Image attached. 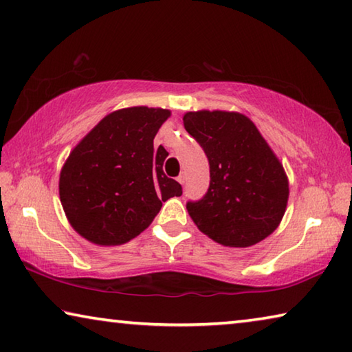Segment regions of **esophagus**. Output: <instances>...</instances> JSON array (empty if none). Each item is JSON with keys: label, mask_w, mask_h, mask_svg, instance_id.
<instances>
[{"label": "esophagus", "mask_w": 352, "mask_h": 352, "mask_svg": "<svg viewBox=\"0 0 352 352\" xmlns=\"http://www.w3.org/2000/svg\"><path fill=\"white\" fill-rule=\"evenodd\" d=\"M177 180H178V183H180V185H185V183H186V175H185V174L178 175Z\"/></svg>", "instance_id": "34e87169"}]
</instances>
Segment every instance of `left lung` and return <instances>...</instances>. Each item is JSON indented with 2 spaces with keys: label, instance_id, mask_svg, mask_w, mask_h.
I'll list each match as a JSON object with an SVG mask.
<instances>
[{
  "label": "left lung",
  "instance_id": "left-lung-1",
  "mask_svg": "<svg viewBox=\"0 0 352 352\" xmlns=\"http://www.w3.org/2000/svg\"><path fill=\"white\" fill-rule=\"evenodd\" d=\"M186 131L210 163L205 196L186 208L200 232L228 248H249L280 224L288 178L280 161L244 114L197 111L183 116Z\"/></svg>",
  "mask_w": 352,
  "mask_h": 352
}]
</instances>
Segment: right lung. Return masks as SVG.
Wrapping results in <instances>:
<instances>
[{"mask_svg":"<svg viewBox=\"0 0 352 352\" xmlns=\"http://www.w3.org/2000/svg\"><path fill=\"white\" fill-rule=\"evenodd\" d=\"M170 111L133 106L103 117L72 150L59 197L70 226L100 246L130 241L152 224L182 185L163 170L167 152L153 139Z\"/></svg>","mask_w":352,"mask_h":352,"instance_id":"1","label":"right lung"}]
</instances>
